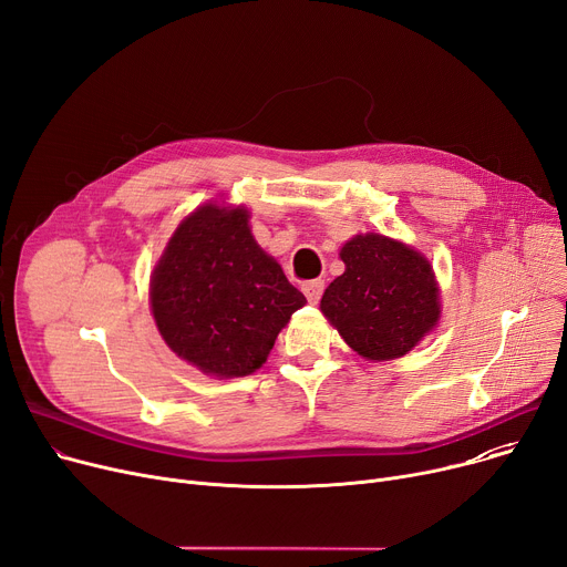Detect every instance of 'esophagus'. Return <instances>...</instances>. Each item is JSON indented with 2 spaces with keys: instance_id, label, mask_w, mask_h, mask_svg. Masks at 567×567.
Returning a JSON list of instances; mask_svg holds the SVG:
<instances>
[{
  "instance_id": "1",
  "label": "esophagus",
  "mask_w": 567,
  "mask_h": 567,
  "mask_svg": "<svg viewBox=\"0 0 567 567\" xmlns=\"http://www.w3.org/2000/svg\"><path fill=\"white\" fill-rule=\"evenodd\" d=\"M323 280H310V282H306L303 287V293H306V298L310 300V303H319V298H321V293H323Z\"/></svg>"
}]
</instances>
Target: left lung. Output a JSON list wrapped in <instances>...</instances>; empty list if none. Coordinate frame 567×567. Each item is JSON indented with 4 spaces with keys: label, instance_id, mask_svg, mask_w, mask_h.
Segmentation results:
<instances>
[{
    "label": "left lung",
    "instance_id": "obj_1",
    "mask_svg": "<svg viewBox=\"0 0 567 567\" xmlns=\"http://www.w3.org/2000/svg\"><path fill=\"white\" fill-rule=\"evenodd\" d=\"M347 271L321 298V312L367 360H396L440 321V289L429 259L375 235H355L339 250Z\"/></svg>",
    "mask_w": 567,
    "mask_h": 567
}]
</instances>
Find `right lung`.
<instances>
[{"label": "right lung", "mask_w": 567, "mask_h": 567, "mask_svg": "<svg viewBox=\"0 0 567 567\" xmlns=\"http://www.w3.org/2000/svg\"><path fill=\"white\" fill-rule=\"evenodd\" d=\"M248 218L246 207H198L177 225L150 278L164 342L216 379L259 369L278 332L308 303L257 246Z\"/></svg>", "instance_id": "obj_1"}]
</instances>
